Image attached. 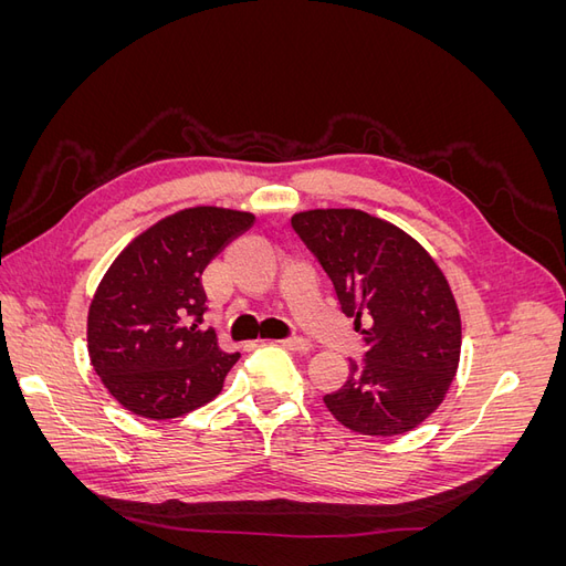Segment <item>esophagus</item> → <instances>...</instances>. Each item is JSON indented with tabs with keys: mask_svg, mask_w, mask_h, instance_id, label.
<instances>
[{
	"mask_svg": "<svg viewBox=\"0 0 566 566\" xmlns=\"http://www.w3.org/2000/svg\"><path fill=\"white\" fill-rule=\"evenodd\" d=\"M279 345H281V347H285V349L302 352V349H310V339H304V337L293 335V337H283V339H279Z\"/></svg>",
	"mask_w": 566,
	"mask_h": 566,
	"instance_id": "obj_1",
	"label": "esophagus"
}]
</instances>
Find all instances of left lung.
Listing matches in <instances>:
<instances>
[{"mask_svg":"<svg viewBox=\"0 0 566 566\" xmlns=\"http://www.w3.org/2000/svg\"><path fill=\"white\" fill-rule=\"evenodd\" d=\"M290 224L364 342L325 406L361 434L413 430L447 397L460 358V314L441 269L408 233L361 210H310Z\"/></svg>","mask_w":566,"mask_h":566,"instance_id":"obj_1","label":"left lung"}]
</instances>
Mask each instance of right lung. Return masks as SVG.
I'll use <instances>...</instances> for the list:
<instances>
[{"instance_id":"add662e5","label":"right lung","mask_w":566,"mask_h":566,"mask_svg":"<svg viewBox=\"0 0 566 566\" xmlns=\"http://www.w3.org/2000/svg\"><path fill=\"white\" fill-rule=\"evenodd\" d=\"M254 224L248 212L188 208L123 250L90 306L92 366L132 413L179 418L212 401L241 354L202 331V271Z\"/></svg>"}]
</instances>
